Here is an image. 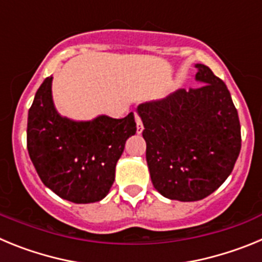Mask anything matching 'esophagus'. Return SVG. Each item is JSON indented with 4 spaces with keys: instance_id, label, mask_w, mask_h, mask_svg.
<instances>
[{
    "instance_id": "obj_1",
    "label": "esophagus",
    "mask_w": 262,
    "mask_h": 262,
    "mask_svg": "<svg viewBox=\"0 0 262 262\" xmlns=\"http://www.w3.org/2000/svg\"><path fill=\"white\" fill-rule=\"evenodd\" d=\"M135 119H136V131H138V134H142V131L144 129L142 119H140V117H139V115H136Z\"/></svg>"
}]
</instances>
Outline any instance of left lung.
Segmentation results:
<instances>
[{
  "instance_id": "obj_1",
  "label": "left lung",
  "mask_w": 262,
  "mask_h": 262,
  "mask_svg": "<svg viewBox=\"0 0 262 262\" xmlns=\"http://www.w3.org/2000/svg\"><path fill=\"white\" fill-rule=\"evenodd\" d=\"M195 67L202 85L138 106L152 184L161 195L182 202L214 193L242 148L239 115L226 84L209 67Z\"/></svg>"
}]
</instances>
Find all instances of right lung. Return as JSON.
<instances>
[{
    "label": "right lung",
    "mask_w": 262,
    "mask_h": 262,
    "mask_svg": "<svg viewBox=\"0 0 262 262\" xmlns=\"http://www.w3.org/2000/svg\"><path fill=\"white\" fill-rule=\"evenodd\" d=\"M52 77L38 89L29 110L27 149L41 182L62 200L98 202L115 180L126 140L135 135L134 113L76 122L59 114L52 101Z\"/></svg>",
    "instance_id": "right-lung-1"
}]
</instances>
